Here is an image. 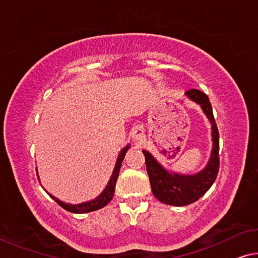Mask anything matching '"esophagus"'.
<instances>
[{
    "label": "esophagus",
    "mask_w": 258,
    "mask_h": 258,
    "mask_svg": "<svg viewBox=\"0 0 258 258\" xmlns=\"http://www.w3.org/2000/svg\"><path fill=\"white\" fill-rule=\"evenodd\" d=\"M132 138L133 140H136L138 142H141L145 139V134H144V128L138 126V127L133 128L132 131Z\"/></svg>",
    "instance_id": "obj_1"
}]
</instances>
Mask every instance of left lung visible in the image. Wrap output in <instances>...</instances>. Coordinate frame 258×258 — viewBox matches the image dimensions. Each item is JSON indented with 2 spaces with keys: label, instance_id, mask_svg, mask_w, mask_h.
Instances as JSON below:
<instances>
[{
  "label": "left lung",
  "instance_id": "1",
  "mask_svg": "<svg viewBox=\"0 0 258 258\" xmlns=\"http://www.w3.org/2000/svg\"><path fill=\"white\" fill-rule=\"evenodd\" d=\"M186 95L188 99L200 104L211 122L214 144L207 166L199 173L191 175L169 172L153 157V155L147 150H142L146 158L151 190L155 198L162 203L175 207L188 206L202 198L215 182L219 170V133L209 97L199 89H189L186 92Z\"/></svg>",
  "mask_w": 258,
  "mask_h": 258
}]
</instances>
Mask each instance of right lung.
<instances>
[{"instance_id": "1", "label": "right lung", "mask_w": 258, "mask_h": 258, "mask_svg": "<svg viewBox=\"0 0 258 258\" xmlns=\"http://www.w3.org/2000/svg\"><path fill=\"white\" fill-rule=\"evenodd\" d=\"M128 148H130V145L126 146L124 149H121L119 156H118V158H117L116 165H114L111 178H110V180L108 182L107 187H105V189L102 191V193L97 196V198H95L94 200H91V201H88V202H84L80 204H70V203H65V202L59 201V200L56 199L55 196H52L51 194L48 193L49 196H50L52 200H55V201L58 203L59 206L63 208V209L73 212V214H85V212L95 211V210L101 209V208L105 207L113 198L114 188H116V181H117L118 174H119V171H120L121 162H122V159H124L126 151H127Z\"/></svg>"}]
</instances>
